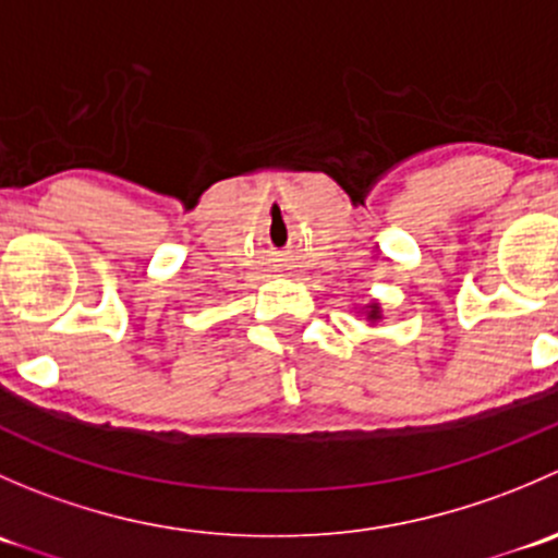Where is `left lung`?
<instances>
[{
  "label": "left lung",
  "mask_w": 558,
  "mask_h": 558,
  "mask_svg": "<svg viewBox=\"0 0 558 558\" xmlns=\"http://www.w3.org/2000/svg\"><path fill=\"white\" fill-rule=\"evenodd\" d=\"M362 313L367 315V320H369V324H378V320L384 318V307H380V302H369V305L364 307Z\"/></svg>",
  "instance_id": "1"
}]
</instances>
